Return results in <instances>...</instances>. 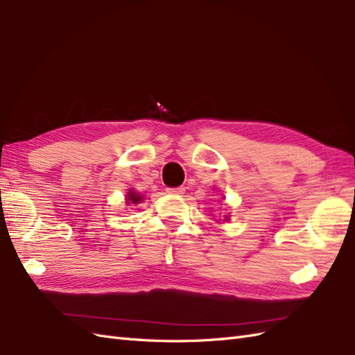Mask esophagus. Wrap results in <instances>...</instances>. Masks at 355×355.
Here are the masks:
<instances>
[{
	"label": "esophagus",
	"mask_w": 355,
	"mask_h": 355,
	"mask_svg": "<svg viewBox=\"0 0 355 355\" xmlns=\"http://www.w3.org/2000/svg\"><path fill=\"white\" fill-rule=\"evenodd\" d=\"M166 191L168 194H184L185 193V188L184 187H178V188H167Z\"/></svg>",
	"instance_id": "34e87169"
}]
</instances>
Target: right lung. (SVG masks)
<instances>
[{"label": "right lung", "instance_id": "1", "mask_svg": "<svg viewBox=\"0 0 355 355\" xmlns=\"http://www.w3.org/2000/svg\"><path fill=\"white\" fill-rule=\"evenodd\" d=\"M128 200L129 202H132V203H140L141 200H143V197L141 196H138V194H135L134 191H131L128 194Z\"/></svg>", "mask_w": 355, "mask_h": 355}]
</instances>
